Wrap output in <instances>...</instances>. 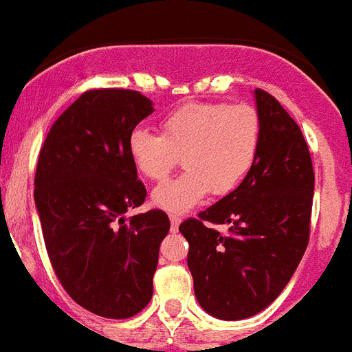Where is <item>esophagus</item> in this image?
<instances>
[{
	"instance_id": "34e87169",
	"label": "esophagus",
	"mask_w": 352,
	"mask_h": 352,
	"mask_svg": "<svg viewBox=\"0 0 352 352\" xmlns=\"http://www.w3.org/2000/svg\"><path fill=\"white\" fill-rule=\"evenodd\" d=\"M179 226H181V218L177 217V214H170V227H171V231L175 232L177 229H179Z\"/></svg>"
}]
</instances>
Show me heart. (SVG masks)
Wrapping results in <instances>:
<instances>
[{
	"label": "heart",
	"instance_id": "heart-1",
	"mask_svg": "<svg viewBox=\"0 0 352 352\" xmlns=\"http://www.w3.org/2000/svg\"><path fill=\"white\" fill-rule=\"evenodd\" d=\"M261 143V121L250 105L186 103L161 123V135L134 129L129 155L141 175L162 181L179 164L186 171L161 184L152 202L170 212H184L208 193L234 191L252 170Z\"/></svg>",
	"mask_w": 352,
	"mask_h": 352
}]
</instances>
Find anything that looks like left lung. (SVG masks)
<instances>
[{"label": "left lung", "mask_w": 352, "mask_h": 352, "mask_svg": "<svg viewBox=\"0 0 352 352\" xmlns=\"http://www.w3.org/2000/svg\"><path fill=\"white\" fill-rule=\"evenodd\" d=\"M261 143L234 191L179 231L190 243L195 297L220 320H241L270 306L299 267L309 240L311 157L299 125L267 91H254ZM204 221L227 223L229 235Z\"/></svg>", "instance_id": "8db88e82"}]
</instances>
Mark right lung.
I'll list each match as a JSON object with an SVG mask.
<instances>
[{
	"label": "right lung",
	"instance_id": "obj_1",
	"mask_svg": "<svg viewBox=\"0 0 352 352\" xmlns=\"http://www.w3.org/2000/svg\"><path fill=\"white\" fill-rule=\"evenodd\" d=\"M153 112L138 91L93 89L62 112L39 153L35 208L50 261L64 290L87 311L129 318L150 302L159 247L170 231L146 199L129 135Z\"/></svg>",
	"mask_w": 352,
	"mask_h": 352
}]
</instances>
